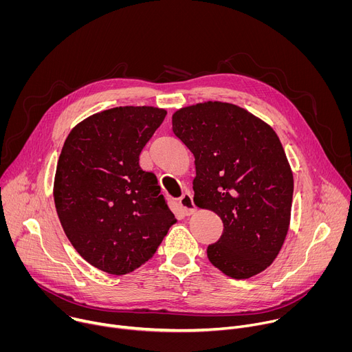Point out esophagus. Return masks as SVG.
Here are the masks:
<instances>
[{
	"label": "esophagus",
	"mask_w": 352,
	"mask_h": 352,
	"mask_svg": "<svg viewBox=\"0 0 352 352\" xmlns=\"http://www.w3.org/2000/svg\"><path fill=\"white\" fill-rule=\"evenodd\" d=\"M179 205H181V209H182V212L185 214H192L196 210V206L193 204L192 193L189 190H185L182 193V196L179 197Z\"/></svg>",
	"instance_id": "1"
}]
</instances>
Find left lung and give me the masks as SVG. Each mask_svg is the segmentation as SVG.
<instances>
[{"mask_svg": "<svg viewBox=\"0 0 352 352\" xmlns=\"http://www.w3.org/2000/svg\"><path fill=\"white\" fill-rule=\"evenodd\" d=\"M173 131L195 156L193 202L214 212L224 230L208 246L213 266L232 278L267 269L287 236L292 171L270 125L221 102L184 107Z\"/></svg>", "mask_w": 352, "mask_h": 352, "instance_id": "1", "label": "left lung"}]
</instances>
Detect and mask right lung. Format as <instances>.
<instances>
[{
  "label": "right lung",
  "instance_id": "right-lung-1",
  "mask_svg": "<svg viewBox=\"0 0 352 352\" xmlns=\"http://www.w3.org/2000/svg\"><path fill=\"white\" fill-rule=\"evenodd\" d=\"M167 111L116 107L68 135L57 164L54 202L76 252L110 274L133 272L155 255L177 221L139 155Z\"/></svg>",
  "mask_w": 352,
  "mask_h": 352
}]
</instances>
